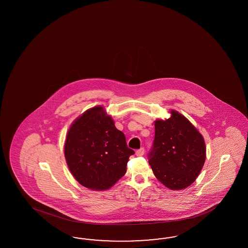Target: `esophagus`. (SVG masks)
Returning <instances> with one entry per match:
<instances>
[{
    "mask_svg": "<svg viewBox=\"0 0 248 248\" xmlns=\"http://www.w3.org/2000/svg\"><path fill=\"white\" fill-rule=\"evenodd\" d=\"M135 154H136V155H137V156H142V155H143V154H144V148H143V147H141L140 149L136 150Z\"/></svg>",
    "mask_w": 248,
    "mask_h": 248,
    "instance_id": "obj_1",
    "label": "esophagus"
}]
</instances>
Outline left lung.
<instances>
[{"mask_svg": "<svg viewBox=\"0 0 248 248\" xmlns=\"http://www.w3.org/2000/svg\"><path fill=\"white\" fill-rule=\"evenodd\" d=\"M155 122V135L148 154L154 174L164 186L182 190L195 182L205 161V143L198 130L183 114Z\"/></svg>", "mask_w": 248, "mask_h": 248, "instance_id": "obj_1", "label": "left lung"}]
</instances>
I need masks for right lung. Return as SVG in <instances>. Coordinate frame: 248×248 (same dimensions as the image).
<instances>
[{"label":"right lung","instance_id":"right-lung-1","mask_svg":"<svg viewBox=\"0 0 248 248\" xmlns=\"http://www.w3.org/2000/svg\"><path fill=\"white\" fill-rule=\"evenodd\" d=\"M125 136L103 106L79 116L68 131L64 156L69 170L84 187L103 191L124 175L130 155Z\"/></svg>","mask_w":248,"mask_h":248}]
</instances>
